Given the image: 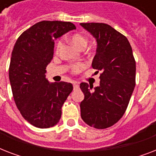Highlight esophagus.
<instances>
[{
  "mask_svg": "<svg viewBox=\"0 0 156 156\" xmlns=\"http://www.w3.org/2000/svg\"><path fill=\"white\" fill-rule=\"evenodd\" d=\"M79 87V85H78L77 83H73V90H77Z\"/></svg>",
  "mask_w": 156,
  "mask_h": 156,
  "instance_id": "34e87169",
  "label": "esophagus"
}]
</instances>
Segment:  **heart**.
Returning <instances> with one entry per match:
<instances>
[{"label": "heart", "mask_w": 156, "mask_h": 156, "mask_svg": "<svg viewBox=\"0 0 156 156\" xmlns=\"http://www.w3.org/2000/svg\"><path fill=\"white\" fill-rule=\"evenodd\" d=\"M70 42L73 44L76 48H78L79 49H83L86 47V45L87 44V40L86 39L85 36H83V35L81 34H74L71 36L70 38ZM62 41L61 40H59L58 43H57V45H56V52H58L62 48ZM84 68V66L83 64L78 63L76 64L72 67V70L74 73H78L79 71H81Z\"/></svg>", "instance_id": "b5f03b06"}]
</instances>
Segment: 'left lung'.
I'll return each mask as SVG.
<instances>
[{
  "label": "left lung",
  "mask_w": 156,
  "mask_h": 156,
  "mask_svg": "<svg viewBox=\"0 0 156 156\" xmlns=\"http://www.w3.org/2000/svg\"><path fill=\"white\" fill-rule=\"evenodd\" d=\"M97 43L93 69L101 71L99 87L82 83L81 117L88 126L106 129L125 113L135 87L136 63L127 38L105 23H80Z\"/></svg>",
  "instance_id": "left-lung-1"
}]
</instances>
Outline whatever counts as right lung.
<instances>
[{
    "label": "right lung",
    "instance_id": "add662e5",
    "mask_svg": "<svg viewBox=\"0 0 156 156\" xmlns=\"http://www.w3.org/2000/svg\"><path fill=\"white\" fill-rule=\"evenodd\" d=\"M74 29L69 22L42 21L25 30L14 44L9 69L13 100L23 118L35 127L58 123L61 107L73 90L69 83H49L45 73L55 40Z\"/></svg>",
    "mask_w": 156,
    "mask_h": 156
}]
</instances>
